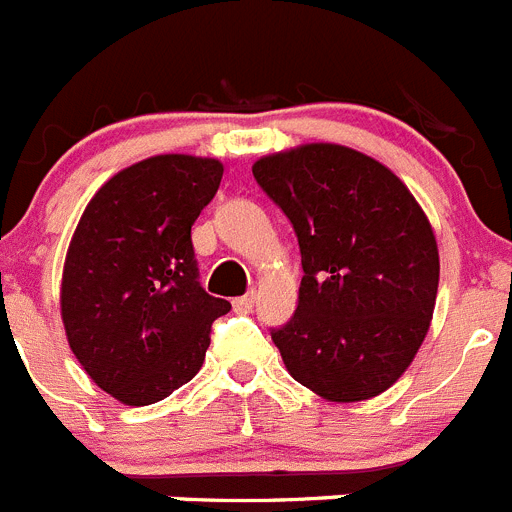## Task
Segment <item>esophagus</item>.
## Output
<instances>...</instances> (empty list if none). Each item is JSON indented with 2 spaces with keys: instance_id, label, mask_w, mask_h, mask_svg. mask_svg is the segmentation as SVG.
<instances>
[{
  "instance_id": "esophagus-1",
  "label": "esophagus",
  "mask_w": 512,
  "mask_h": 512,
  "mask_svg": "<svg viewBox=\"0 0 512 512\" xmlns=\"http://www.w3.org/2000/svg\"><path fill=\"white\" fill-rule=\"evenodd\" d=\"M255 301H257V296H255V290H252V293H247V296H239V298H234V311L237 313H247V311H252V308H255Z\"/></svg>"
}]
</instances>
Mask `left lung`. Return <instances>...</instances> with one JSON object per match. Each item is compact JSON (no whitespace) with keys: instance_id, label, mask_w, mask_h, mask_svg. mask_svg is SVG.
Listing matches in <instances>:
<instances>
[{"instance_id":"8db88e82","label":"left lung","mask_w":512,"mask_h":512,"mask_svg":"<svg viewBox=\"0 0 512 512\" xmlns=\"http://www.w3.org/2000/svg\"><path fill=\"white\" fill-rule=\"evenodd\" d=\"M252 176L301 247L298 308L270 329L288 372L334 403L385 393L434 316L439 250L423 209L393 170L329 142L260 158Z\"/></svg>"}]
</instances>
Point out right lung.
<instances>
[{
	"label": "right lung",
	"instance_id": "add662e5",
	"mask_svg": "<svg viewBox=\"0 0 512 512\" xmlns=\"http://www.w3.org/2000/svg\"><path fill=\"white\" fill-rule=\"evenodd\" d=\"M214 158L155 155L86 206L63 267L61 316L86 375L124 405L168 398L201 370L232 308L199 283L191 227L219 191Z\"/></svg>",
	"mask_w": 512,
	"mask_h": 512
}]
</instances>
